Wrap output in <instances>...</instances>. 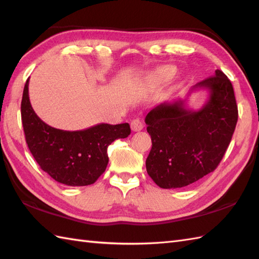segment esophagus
Instances as JSON below:
<instances>
[{
	"instance_id": "1",
	"label": "esophagus",
	"mask_w": 259,
	"mask_h": 259,
	"mask_svg": "<svg viewBox=\"0 0 259 259\" xmlns=\"http://www.w3.org/2000/svg\"><path fill=\"white\" fill-rule=\"evenodd\" d=\"M131 129H133V131H140L144 129V123L140 119H134L131 121Z\"/></svg>"
}]
</instances>
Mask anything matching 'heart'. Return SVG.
<instances>
[{
  "label": "heart",
  "mask_w": 259,
  "mask_h": 259,
  "mask_svg": "<svg viewBox=\"0 0 259 259\" xmlns=\"http://www.w3.org/2000/svg\"><path fill=\"white\" fill-rule=\"evenodd\" d=\"M174 74V69L171 67H161L157 69L155 72H152L149 79L153 83H162L171 79Z\"/></svg>",
  "instance_id": "heart-1"
}]
</instances>
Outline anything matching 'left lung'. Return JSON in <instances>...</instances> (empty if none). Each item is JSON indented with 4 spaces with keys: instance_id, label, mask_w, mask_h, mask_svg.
<instances>
[{
    "instance_id": "1",
    "label": "left lung",
    "mask_w": 259,
    "mask_h": 259,
    "mask_svg": "<svg viewBox=\"0 0 259 259\" xmlns=\"http://www.w3.org/2000/svg\"><path fill=\"white\" fill-rule=\"evenodd\" d=\"M198 89L209 92L201 109H188L179 99L158 104L146 115L152 141L146 168L160 188H181L212 172L232 140L238 120L232 82L216 70L190 92Z\"/></svg>"
}]
</instances>
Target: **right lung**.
Listing matches in <instances>:
<instances>
[{
  "label": "right lung",
  "instance_id": "right-lung-1",
  "mask_svg": "<svg viewBox=\"0 0 259 259\" xmlns=\"http://www.w3.org/2000/svg\"><path fill=\"white\" fill-rule=\"evenodd\" d=\"M21 117L27 147L38 166L67 186L95 184L108 166L109 145L131 133L129 123H99L76 131L53 128L43 122L31 106L29 79L22 97Z\"/></svg>",
  "mask_w": 259,
  "mask_h": 259
}]
</instances>
